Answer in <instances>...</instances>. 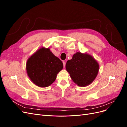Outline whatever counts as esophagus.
<instances>
[{
	"label": "esophagus",
	"instance_id": "obj_1",
	"mask_svg": "<svg viewBox=\"0 0 127 127\" xmlns=\"http://www.w3.org/2000/svg\"><path fill=\"white\" fill-rule=\"evenodd\" d=\"M63 64H64V68L65 66H66V63H65V61H63Z\"/></svg>",
	"mask_w": 127,
	"mask_h": 127
}]
</instances>
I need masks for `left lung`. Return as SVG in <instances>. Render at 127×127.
<instances>
[{
	"label": "left lung",
	"mask_w": 127,
	"mask_h": 127,
	"mask_svg": "<svg viewBox=\"0 0 127 127\" xmlns=\"http://www.w3.org/2000/svg\"><path fill=\"white\" fill-rule=\"evenodd\" d=\"M66 69L71 79L79 86L90 85L96 77L99 64L92 56L77 52L67 61Z\"/></svg>",
	"instance_id": "left-lung-1"
}]
</instances>
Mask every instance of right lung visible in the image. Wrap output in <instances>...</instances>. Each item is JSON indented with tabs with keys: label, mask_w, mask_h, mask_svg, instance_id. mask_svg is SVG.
<instances>
[{
	"label": "right lung",
	"mask_w": 127,
	"mask_h": 127,
	"mask_svg": "<svg viewBox=\"0 0 127 127\" xmlns=\"http://www.w3.org/2000/svg\"><path fill=\"white\" fill-rule=\"evenodd\" d=\"M63 67L62 61L49 48L42 47L28 59L26 68L28 76L35 85L46 87L55 81Z\"/></svg>",
	"instance_id": "right-lung-1"
}]
</instances>
